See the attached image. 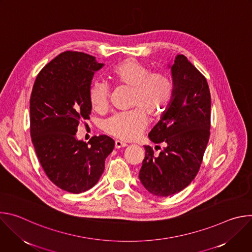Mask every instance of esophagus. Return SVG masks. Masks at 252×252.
<instances>
[{
	"mask_svg": "<svg viewBox=\"0 0 252 252\" xmlns=\"http://www.w3.org/2000/svg\"><path fill=\"white\" fill-rule=\"evenodd\" d=\"M127 145L126 142H123L121 140H116L115 141V148L118 150V149H122V148H126Z\"/></svg>",
	"mask_w": 252,
	"mask_h": 252,
	"instance_id": "1",
	"label": "esophagus"
}]
</instances>
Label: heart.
<instances>
[{
    "mask_svg": "<svg viewBox=\"0 0 252 252\" xmlns=\"http://www.w3.org/2000/svg\"><path fill=\"white\" fill-rule=\"evenodd\" d=\"M112 78L117 84L132 89L131 105L139 109L114 115L103 123L102 129L119 139L133 140L148 125L143 110L151 118H158L166 110L172 95L171 82L165 74L151 73L146 64L134 59L126 60L115 66ZM89 98L94 111H105L110 99L109 86L94 81L89 90Z\"/></svg>",
    "mask_w": 252,
    "mask_h": 252,
    "instance_id": "b5f03b06",
    "label": "heart"
}]
</instances>
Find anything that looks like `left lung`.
<instances>
[{
  "instance_id": "obj_1",
  "label": "left lung",
  "mask_w": 252,
  "mask_h": 252,
  "mask_svg": "<svg viewBox=\"0 0 252 252\" xmlns=\"http://www.w3.org/2000/svg\"><path fill=\"white\" fill-rule=\"evenodd\" d=\"M168 67L171 99L149 133L154 143L164 148L155 156L150 146L145 147L138 174L150 193L164 197L186 189L197 174L209 139L211 106L207 82L187 57L176 55Z\"/></svg>"
}]
</instances>
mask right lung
<instances>
[{"label": "right lung", "mask_w": 252, "mask_h": 252, "mask_svg": "<svg viewBox=\"0 0 252 252\" xmlns=\"http://www.w3.org/2000/svg\"><path fill=\"white\" fill-rule=\"evenodd\" d=\"M104 63L81 52H64L51 61L34 81L30 99L31 136L34 152L50 181L81 193L101 176L115 141L107 135L89 142L76 136L80 121L89 120V90Z\"/></svg>", "instance_id": "right-lung-1"}]
</instances>
